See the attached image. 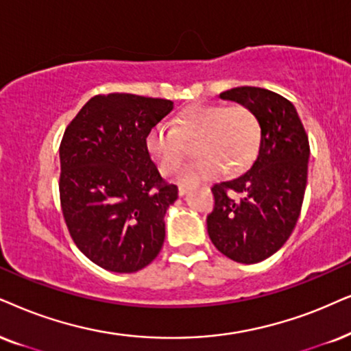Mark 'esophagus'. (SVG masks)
Instances as JSON below:
<instances>
[{
    "mask_svg": "<svg viewBox=\"0 0 351 351\" xmlns=\"http://www.w3.org/2000/svg\"><path fill=\"white\" fill-rule=\"evenodd\" d=\"M189 189V184H186V183H181L180 186H178V194L180 196H184L186 194V191Z\"/></svg>",
    "mask_w": 351,
    "mask_h": 351,
    "instance_id": "34e87169",
    "label": "esophagus"
}]
</instances>
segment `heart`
Masks as SVG:
<instances>
[{
	"mask_svg": "<svg viewBox=\"0 0 351 351\" xmlns=\"http://www.w3.org/2000/svg\"><path fill=\"white\" fill-rule=\"evenodd\" d=\"M197 139L196 162L181 171L184 183L210 180L228 173L247 170L256 160L263 141V128L257 114L245 105L197 104L183 110L176 126L157 124L149 131L145 145L163 175L180 170L188 145Z\"/></svg>",
	"mask_w": 351,
	"mask_h": 351,
	"instance_id": "obj_1",
	"label": "heart"
}]
</instances>
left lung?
<instances>
[{
	"label": "left lung",
	"mask_w": 351,
	"mask_h": 351,
	"mask_svg": "<svg viewBox=\"0 0 351 351\" xmlns=\"http://www.w3.org/2000/svg\"><path fill=\"white\" fill-rule=\"evenodd\" d=\"M220 99L251 108L261 121L263 141L250 170L212 186L215 206L207 215V232L221 254L256 264L280 250L298 221L309 141L291 101L272 90L234 87L221 92Z\"/></svg>",
	"instance_id": "1"
}]
</instances>
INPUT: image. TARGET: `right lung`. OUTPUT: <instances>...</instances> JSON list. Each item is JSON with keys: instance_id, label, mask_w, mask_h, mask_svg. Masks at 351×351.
Segmentation results:
<instances>
[{"instance_id": "add662e5", "label": "right lung", "mask_w": 351, "mask_h": 351, "mask_svg": "<svg viewBox=\"0 0 351 351\" xmlns=\"http://www.w3.org/2000/svg\"><path fill=\"white\" fill-rule=\"evenodd\" d=\"M173 101L132 94L95 95L60 144V201L71 238L110 272L131 274L157 257L165 212L178 199L145 145Z\"/></svg>"}]
</instances>
